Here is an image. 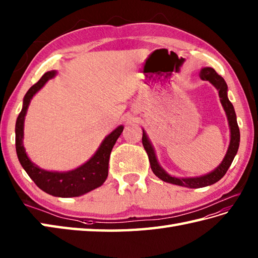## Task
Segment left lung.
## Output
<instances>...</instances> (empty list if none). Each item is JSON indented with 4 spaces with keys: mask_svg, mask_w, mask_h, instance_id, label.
<instances>
[{
    "mask_svg": "<svg viewBox=\"0 0 258 258\" xmlns=\"http://www.w3.org/2000/svg\"><path fill=\"white\" fill-rule=\"evenodd\" d=\"M199 77H201L202 80L210 82L215 88L217 89L219 98H220V103H222V106L225 110L226 117H227V120H228L229 130H230V140H229L227 152H226L223 161L220 162L217 168H215L213 171L206 173V175H202L197 177H176V176L169 175V173H168L164 168L159 165L154 146H152L148 136H147L145 129H143V145L145 147V150L147 151V155H148L151 170L154 171L155 175L162 181L173 183V185H177V186L187 187V188H203V187L213 185V183L222 179L225 173L227 172L229 166L232 165L236 154H237V150L239 147V140H240V134H239V128L237 124V119H236L235 109L233 107L232 102L229 101L228 96H227V92H228L227 83L225 82V80L222 77L217 75V72L215 71L213 68H209V67L203 68L201 72H199Z\"/></svg>",
    "mask_w": 258,
    "mask_h": 258,
    "instance_id": "8db88e82",
    "label": "left lung"
}]
</instances>
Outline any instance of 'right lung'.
I'll return each instance as SVG.
<instances>
[{
    "label": "right lung",
    "instance_id": "right-lung-1",
    "mask_svg": "<svg viewBox=\"0 0 258 258\" xmlns=\"http://www.w3.org/2000/svg\"><path fill=\"white\" fill-rule=\"evenodd\" d=\"M56 71L45 72L40 80L31 87L23 98L22 110L15 123V148L21 166L35 185L49 195L62 198L78 197L100 187L108 177L109 158L111 150L123 130L120 124L102 140L98 150L90 159L78 168L69 171H50L35 165L26 155L23 146L24 120L31 100L50 79L56 76Z\"/></svg>",
    "mask_w": 258,
    "mask_h": 258
}]
</instances>
